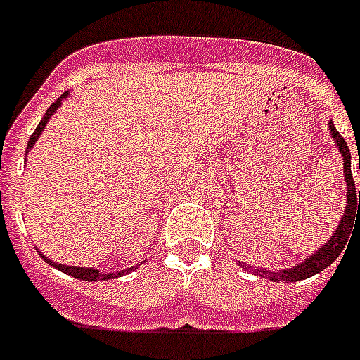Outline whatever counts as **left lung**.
Returning <instances> with one entry per match:
<instances>
[{
  "label": "left lung",
  "mask_w": 360,
  "mask_h": 360,
  "mask_svg": "<svg viewBox=\"0 0 360 360\" xmlns=\"http://www.w3.org/2000/svg\"><path fill=\"white\" fill-rule=\"evenodd\" d=\"M329 129H331V136H333L337 148H339L341 155H343V173L345 183H347V207H345L343 219L339 222L337 231L333 232L331 240H327L319 250L314 252V256H309L307 260H303L302 264H297V266H293V268H288V270H278V272L270 270V272H268V270H264V268H254V266H246V264L238 262L242 270L256 274V276H260V278H268V280H272V282H300V280L311 278L315 274L323 272L325 268H329V266L341 256V252L347 248V242H351L353 234H356V232L360 231V191L359 195H356L353 173H351V151H349L347 141L341 138V134H339L337 128L333 126V122H329Z\"/></svg>",
  "instance_id": "8db88e82"
}]
</instances>
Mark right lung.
Returning a JSON list of instances; mask_svg holds the SVG:
<instances>
[{"instance_id": "1", "label": "right lung", "mask_w": 360, "mask_h": 360, "mask_svg": "<svg viewBox=\"0 0 360 360\" xmlns=\"http://www.w3.org/2000/svg\"><path fill=\"white\" fill-rule=\"evenodd\" d=\"M68 96V92H65L63 96L58 98L57 102H53L51 106H49V110L45 112V116H43V120L39 122V126H37V129L33 131V136L29 138V143H27V151L29 149L33 148V143H35L37 139H39V136L43 134V129H45L46 126V122H49V118L57 112V108L60 106V100L63 98H67ZM41 254V252H39ZM41 258L45 260V262H49L53 268H57V270H60V272H65L68 274V276H72V278H77V280H84V282H96V280H112V278H118V276H124V274H129L131 270H136L138 266H131V268H128V270H122V272L118 274H114V272H110V274H104V272H100V270H96V268H77V266H65V264H58V262H53V260H49L46 258L45 254H41Z\"/></svg>"}]
</instances>
